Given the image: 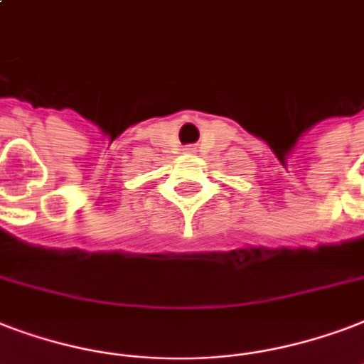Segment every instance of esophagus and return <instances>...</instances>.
Here are the masks:
<instances>
[{
  "label": "esophagus",
  "mask_w": 364,
  "mask_h": 364,
  "mask_svg": "<svg viewBox=\"0 0 364 364\" xmlns=\"http://www.w3.org/2000/svg\"><path fill=\"white\" fill-rule=\"evenodd\" d=\"M194 151H196V149H194V146H187V149H185V152H187V154H193Z\"/></svg>",
  "instance_id": "obj_1"
}]
</instances>
